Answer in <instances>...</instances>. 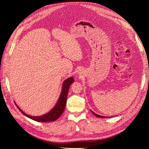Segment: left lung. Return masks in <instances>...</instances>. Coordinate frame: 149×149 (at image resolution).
<instances>
[{
	"label": "left lung",
	"mask_w": 149,
	"mask_h": 149,
	"mask_svg": "<svg viewBox=\"0 0 149 149\" xmlns=\"http://www.w3.org/2000/svg\"><path fill=\"white\" fill-rule=\"evenodd\" d=\"M92 112H93V114L95 116H96V117H97V118H106V117L105 116H100V115H97V114H96V113H94V112H93V111H91ZM106 118H107V117H106Z\"/></svg>",
	"instance_id": "8db88e82"
}]
</instances>
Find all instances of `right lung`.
Masks as SVG:
<instances>
[{
	"label": "right lung",
	"instance_id": "right-lung-1",
	"mask_svg": "<svg viewBox=\"0 0 149 149\" xmlns=\"http://www.w3.org/2000/svg\"><path fill=\"white\" fill-rule=\"evenodd\" d=\"M73 82H74V78L73 77H70L65 81L64 83H63L61 93L60 94V96L59 97V100H58L56 103V104L55 105V107H54V108L52 111L48 112V113L46 114L43 115L42 116H38V117L31 116L25 114V112H24L19 107H18L17 104L16 106L22 114L34 120L42 122V123H47V122H52V121L56 120L57 119L60 118V116L62 114V113L65 110L69 88H70V85Z\"/></svg>",
	"mask_w": 149,
	"mask_h": 149
}]
</instances>
